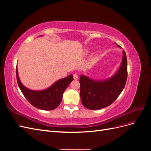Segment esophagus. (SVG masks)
<instances>
[{
	"instance_id": "1",
	"label": "esophagus",
	"mask_w": 151,
	"mask_h": 151,
	"mask_svg": "<svg viewBox=\"0 0 151 151\" xmlns=\"http://www.w3.org/2000/svg\"><path fill=\"white\" fill-rule=\"evenodd\" d=\"M73 77H74V79H76V80L78 79V76H77V74H73Z\"/></svg>"
}]
</instances>
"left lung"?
<instances>
[{
    "instance_id": "8db88e82",
    "label": "left lung",
    "mask_w": 151,
    "mask_h": 151,
    "mask_svg": "<svg viewBox=\"0 0 151 151\" xmlns=\"http://www.w3.org/2000/svg\"><path fill=\"white\" fill-rule=\"evenodd\" d=\"M118 47H120L118 45ZM127 79V60L125 51L119 69L111 78L95 81L84 75L80 77V94L84 106L99 109L111 104L124 89Z\"/></svg>"
}]
</instances>
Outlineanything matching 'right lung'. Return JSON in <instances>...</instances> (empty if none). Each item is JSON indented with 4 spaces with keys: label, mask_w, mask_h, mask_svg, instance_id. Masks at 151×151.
I'll return each instance as SVG.
<instances>
[{
    "label": "right lung",
    "mask_w": 151,
    "mask_h": 151,
    "mask_svg": "<svg viewBox=\"0 0 151 151\" xmlns=\"http://www.w3.org/2000/svg\"><path fill=\"white\" fill-rule=\"evenodd\" d=\"M16 71L18 86L24 97L33 106L43 110H52L57 108L62 101L65 90L74 80L73 76L70 74L65 78L58 80L46 89L34 91L26 88L22 85L18 76L17 67Z\"/></svg>",
    "instance_id": "obj_1"
}]
</instances>
